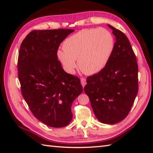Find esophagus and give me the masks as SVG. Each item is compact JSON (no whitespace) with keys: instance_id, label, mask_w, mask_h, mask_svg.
<instances>
[{"instance_id":"1","label":"esophagus","mask_w":153,"mask_h":153,"mask_svg":"<svg viewBox=\"0 0 153 153\" xmlns=\"http://www.w3.org/2000/svg\"><path fill=\"white\" fill-rule=\"evenodd\" d=\"M81 83H82L83 87H85V85H86V79L85 77H82L81 78Z\"/></svg>"}]
</instances>
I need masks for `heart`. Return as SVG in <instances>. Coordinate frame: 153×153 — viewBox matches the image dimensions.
Here are the masks:
<instances>
[{
  "label": "heart",
  "instance_id": "1",
  "mask_svg": "<svg viewBox=\"0 0 153 153\" xmlns=\"http://www.w3.org/2000/svg\"><path fill=\"white\" fill-rule=\"evenodd\" d=\"M114 43L112 34L105 28L83 30L67 38L63 43V51H58L57 55L68 72H73L78 59L81 70L94 74L105 67Z\"/></svg>",
  "mask_w": 153,
  "mask_h": 153
}]
</instances>
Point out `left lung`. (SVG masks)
Returning a JSON list of instances; mask_svg holds the SVG:
<instances>
[{
  "label": "left lung",
  "mask_w": 153,
  "mask_h": 153,
  "mask_svg": "<svg viewBox=\"0 0 153 153\" xmlns=\"http://www.w3.org/2000/svg\"><path fill=\"white\" fill-rule=\"evenodd\" d=\"M116 37L105 67L87 77L84 87L94 114L100 122L114 124L128 116L138 92V65L126 35L108 25Z\"/></svg>",
  "instance_id": "left-lung-1"
}]
</instances>
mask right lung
Returning a JSON list of instances; mask_svg holds the SVG:
<instances>
[{
  "instance_id": "add662e5",
  "label": "right lung",
  "mask_w": 153,
  "mask_h": 153,
  "mask_svg": "<svg viewBox=\"0 0 153 153\" xmlns=\"http://www.w3.org/2000/svg\"><path fill=\"white\" fill-rule=\"evenodd\" d=\"M74 30H33L22 41L18 60L23 97L33 116L53 128L72 119L71 105L83 91L79 77L66 73L58 60L60 43Z\"/></svg>"
}]
</instances>
